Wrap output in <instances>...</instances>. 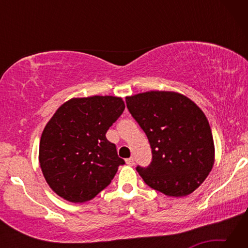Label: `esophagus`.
I'll return each instance as SVG.
<instances>
[{"label": "esophagus", "mask_w": 248, "mask_h": 248, "mask_svg": "<svg viewBox=\"0 0 248 248\" xmlns=\"http://www.w3.org/2000/svg\"><path fill=\"white\" fill-rule=\"evenodd\" d=\"M125 163H127L128 165L132 166V165H134V158L133 157H129V158L125 159Z\"/></svg>", "instance_id": "1"}]
</instances>
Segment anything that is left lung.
<instances>
[{"instance_id": "left-lung-1", "label": "left lung", "mask_w": 248, "mask_h": 248, "mask_svg": "<svg viewBox=\"0 0 248 248\" xmlns=\"http://www.w3.org/2000/svg\"><path fill=\"white\" fill-rule=\"evenodd\" d=\"M125 103L152 150L150 164L136 169L144 183L170 197L191 194L215 162L212 132L202 110L175 92H146Z\"/></svg>"}]
</instances>
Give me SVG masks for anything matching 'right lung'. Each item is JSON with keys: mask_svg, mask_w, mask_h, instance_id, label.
Returning a JSON list of instances; mask_svg holds the SVG:
<instances>
[{"mask_svg": "<svg viewBox=\"0 0 248 248\" xmlns=\"http://www.w3.org/2000/svg\"><path fill=\"white\" fill-rule=\"evenodd\" d=\"M124 110L114 96L72 98L59 107L39 144L41 170L57 195L85 202L111 183L124 161L106 132Z\"/></svg>", "mask_w": 248, "mask_h": 248, "instance_id": "1", "label": "right lung"}]
</instances>
